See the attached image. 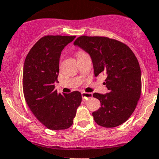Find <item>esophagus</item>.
<instances>
[{
    "label": "esophagus",
    "mask_w": 159,
    "mask_h": 159,
    "mask_svg": "<svg viewBox=\"0 0 159 159\" xmlns=\"http://www.w3.org/2000/svg\"><path fill=\"white\" fill-rule=\"evenodd\" d=\"M82 98H83V100H89V99L92 98V94H91V93L83 92L82 93Z\"/></svg>",
    "instance_id": "34e87169"
}]
</instances>
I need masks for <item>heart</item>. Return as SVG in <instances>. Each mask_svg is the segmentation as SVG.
<instances>
[{
    "instance_id": "1",
    "label": "heart",
    "mask_w": 159,
    "mask_h": 159,
    "mask_svg": "<svg viewBox=\"0 0 159 159\" xmlns=\"http://www.w3.org/2000/svg\"><path fill=\"white\" fill-rule=\"evenodd\" d=\"M84 54H85V53H83V52H78V53H77V58L81 57V56L84 55Z\"/></svg>"
}]
</instances>
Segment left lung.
I'll return each instance as SVG.
<instances>
[{"label": "left lung", "mask_w": 159, "mask_h": 159, "mask_svg": "<svg viewBox=\"0 0 159 159\" xmlns=\"http://www.w3.org/2000/svg\"><path fill=\"white\" fill-rule=\"evenodd\" d=\"M90 55L95 76L106 74L109 93H94L100 108L92 113L94 121L106 128L120 126L135 111L141 92V73L137 58L124 43L107 37L83 35L74 42Z\"/></svg>", "instance_id": "1"}]
</instances>
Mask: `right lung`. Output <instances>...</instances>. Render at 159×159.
Listing matches in <instances>:
<instances>
[{
  "label": "right lung",
  "instance_id": "1",
  "mask_svg": "<svg viewBox=\"0 0 159 159\" xmlns=\"http://www.w3.org/2000/svg\"><path fill=\"white\" fill-rule=\"evenodd\" d=\"M75 38L65 35L42 37L31 48L24 61V98L35 117L49 129L70 127L82 101L79 91L61 94L54 85L59 75L61 51Z\"/></svg>",
  "mask_w": 159,
  "mask_h": 159
}]
</instances>
